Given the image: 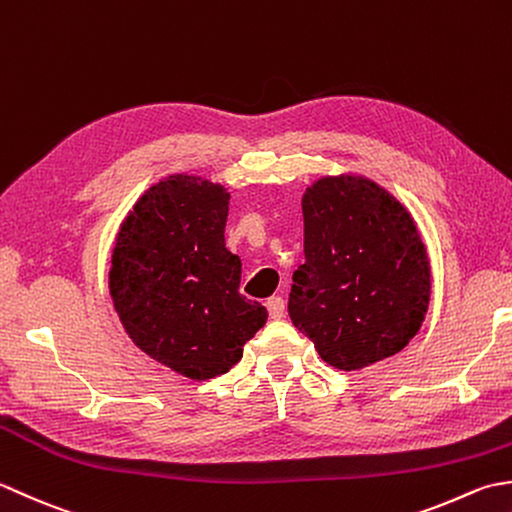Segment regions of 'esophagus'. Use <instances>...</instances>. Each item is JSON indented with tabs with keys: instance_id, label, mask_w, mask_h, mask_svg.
Instances as JSON below:
<instances>
[{
	"instance_id": "obj_1",
	"label": "esophagus",
	"mask_w": 512,
	"mask_h": 512,
	"mask_svg": "<svg viewBox=\"0 0 512 512\" xmlns=\"http://www.w3.org/2000/svg\"><path fill=\"white\" fill-rule=\"evenodd\" d=\"M265 307H267V311H269V318L280 320V318L285 316L287 302H285V298H280V296H271V298H267Z\"/></svg>"
}]
</instances>
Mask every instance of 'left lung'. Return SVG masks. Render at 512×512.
I'll return each mask as SVG.
<instances>
[{"label":"left lung","instance_id":"obj_1","mask_svg":"<svg viewBox=\"0 0 512 512\" xmlns=\"http://www.w3.org/2000/svg\"><path fill=\"white\" fill-rule=\"evenodd\" d=\"M305 265L289 316L318 356L360 371L409 344L429 311L431 260L406 205L369 176H320L302 194Z\"/></svg>","mask_w":512,"mask_h":512}]
</instances>
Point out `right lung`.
<instances>
[{
	"mask_svg": "<svg viewBox=\"0 0 512 512\" xmlns=\"http://www.w3.org/2000/svg\"><path fill=\"white\" fill-rule=\"evenodd\" d=\"M229 192L176 172L152 183L114 238L108 289L130 340L194 382L229 371L267 309L247 300L241 258L225 247Z\"/></svg>",
	"mask_w": 512,
	"mask_h": 512,
	"instance_id": "right-lung-1",
	"label": "right lung"
}]
</instances>
